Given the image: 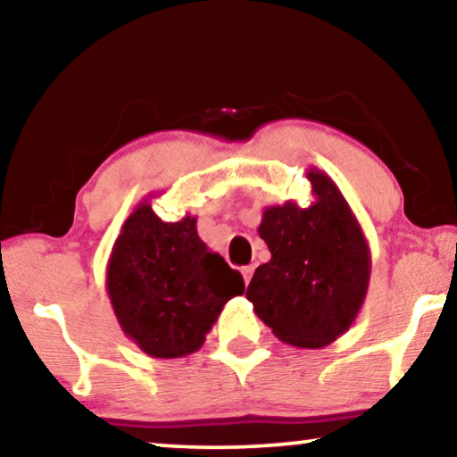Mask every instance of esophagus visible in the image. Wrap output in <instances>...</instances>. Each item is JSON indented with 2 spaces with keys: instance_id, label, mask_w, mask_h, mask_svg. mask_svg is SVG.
I'll list each match as a JSON object with an SVG mask.
<instances>
[{
  "instance_id": "1",
  "label": "esophagus",
  "mask_w": 457,
  "mask_h": 457,
  "mask_svg": "<svg viewBox=\"0 0 457 457\" xmlns=\"http://www.w3.org/2000/svg\"><path fill=\"white\" fill-rule=\"evenodd\" d=\"M252 272H254V269L252 267H242V277H244V283H250V278H252Z\"/></svg>"
}]
</instances>
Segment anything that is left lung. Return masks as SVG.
I'll return each instance as SVG.
<instances>
[{
  "instance_id": "8db88e82",
  "label": "left lung",
  "mask_w": 457,
  "mask_h": 457,
  "mask_svg": "<svg viewBox=\"0 0 457 457\" xmlns=\"http://www.w3.org/2000/svg\"><path fill=\"white\" fill-rule=\"evenodd\" d=\"M314 203L262 211L258 234L270 261L254 270L246 297L275 337L299 349L330 345L355 322L370 287L365 234L335 180L308 170Z\"/></svg>"
}]
</instances>
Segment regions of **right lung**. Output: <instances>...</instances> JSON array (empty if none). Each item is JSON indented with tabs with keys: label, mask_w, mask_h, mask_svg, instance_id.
I'll list each match as a JSON object with an SVG mask.
<instances>
[{
	"label": "right lung",
	"mask_w": 457,
	"mask_h": 457,
	"mask_svg": "<svg viewBox=\"0 0 457 457\" xmlns=\"http://www.w3.org/2000/svg\"><path fill=\"white\" fill-rule=\"evenodd\" d=\"M106 294L125 337L155 359L199 351L244 278L196 234V217L166 223L141 201L122 223Z\"/></svg>",
	"instance_id": "1"
}]
</instances>
